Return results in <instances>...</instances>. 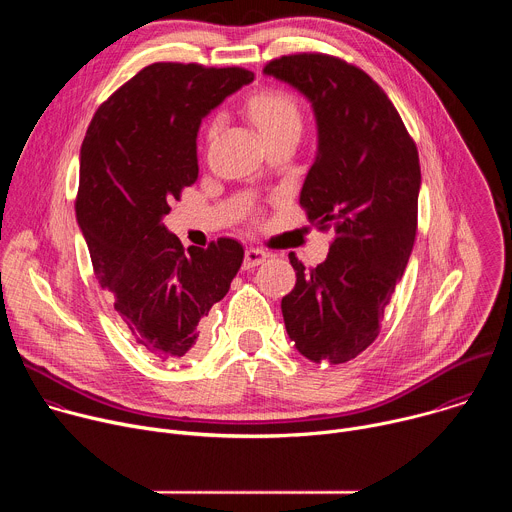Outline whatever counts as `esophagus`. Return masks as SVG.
I'll return each mask as SVG.
<instances>
[{
	"instance_id": "1",
	"label": "esophagus",
	"mask_w": 512,
	"mask_h": 512,
	"mask_svg": "<svg viewBox=\"0 0 512 512\" xmlns=\"http://www.w3.org/2000/svg\"><path fill=\"white\" fill-rule=\"evenodd\" d=\"M267 257H269V253H267V251L257 249V247H249V249L245 251L243 267H245V269H251V267H255V265H261Z\"/></svg>"
}]
</instances>
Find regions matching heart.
<instances>
[{"mask_svg":"<svg viewBox=\"0 0 512 512\" xmlns=\"http://www.w3.org/2000/svg\"><path fill=\"white\" fill-rule=\"evenodd\" d=\"M247 111L261 129L263 137L269 141L277 135H283L287 131H298L302 129V109L298 99L283 91V89H263L255 93L249 103ZM218 123L221 119H212L208 125V137L212 139L216 135Z\"/></svg>","mask_w":512,"mask_h":512,"instance_id":"1","label":"heart"}]
</instances>
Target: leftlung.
<instances>
[{
    "instance_id": "obj_1",
    "label": "left lung",
    "mask_w": 512,
    "mask_h": 512,
    "mask_svg": "<svg viewBox=\"0 0 512 512\" xmlns=\"http://www.w3.org/2000/svg\"><path fill=\"white\" fill-rule=\"evenodd\" d=\"M265 75L304 93L318 123V154L300 206L320 231L334 229L318 267L289 253L296 287L281 300L287 336L312 362L342 364L381 330L417 235L419 154L387 93L330 54L273 58Z\"/></svg>"
}]
</instances>
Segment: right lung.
<instances>
[{"instance_id": "add662e5", "label": "right lung", "mask_w": 512, "mask_h": 512, "mask_svg": "<svg viewBox=\"0 0 512 512\" xmlns=\"http://www.w3.org/2000/svg\"><path fill=\"white\" fill-rule=\"evenodd\" d=\"M253 79L239 66L154 62L97 109L83 141L75 210L93 271L135 344L168 362L198 348L245 251L221 237L186 253L162 218L198 178L202 117Z\"/></svg>"}]
</instances>
